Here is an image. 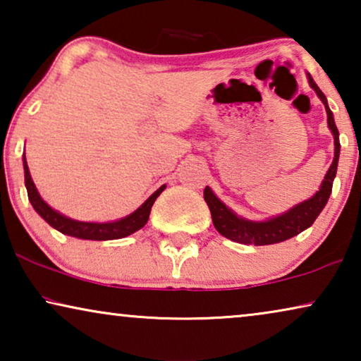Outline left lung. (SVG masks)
I'll return each instance as SVG.
<instances>
[{"label": "left lung", "mask_w": 361, "mask_h": 361, "mask_svg": "<svg viewBox=\"0 0 361 361\" xmlns=\"http://www.w3.org/2000/svg\"><path fill=\"white\" fill-rule=\"evenodd\" d=\"M309 83L315 90V93H317L320 100L324 102L325 111H327V123H329V128L334 133V141H335L334 162L332 166H330V169L327 171V174L324 177L322 185H320L317 194H315L312 199L305 200L302 204L295 205L294 209L286 212V214L274 216V219L266 220V221H250V220L240 219V216H236L233 212L224 204V202L216 199V195L209 189V187H205L204 199L210 209L212 220H214L216 231H219L220 235H224L225 238L236 241V243H241V245H255V246L279 243V241L293 238V236L299 235L300 231L309 228V226L315 221V219H317L320 212H322L325 204H327L329 197L332 194V185H334L335 174H337V164H338V156H340L338 130L337 126H335L332 111H330V108L327 105V98H325L322 90L315 85V82L312 80V77L310 75H309Z\"/></svg>", "instance_id": "8db88e82"}]
</instances>
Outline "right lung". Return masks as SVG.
Segmentation results:
<instances>
[{"label":"right lung","mask_w":361,"mask_h":361,"mask_svg":"<svg viewBox=\"0 0 361 361\" xmlns=\"http://www.w3.org/2000/svg\"><path fill=\"white\" fill-rule=\"evenodd\" d=\"M24 182H26L29 202L32 204L34 210H36L49 225L54 226V228L59 230L63 235L75 236V238H82V240H97V241L125 238V236L135 233V231L142 228V226L146 225L147 219H149L152 204H154V200L159 197L161 192L166 189V185L159 187V189H157L154 194H152L149 199L140 207V209L133 212L131 215L125 216V219L111 221V224H88V221H77V220L67 219V216L61 215L59 212L52 210L51 207L41 199V195H39L36 185H34V182L31 179V174H29L26 156H24Z\"/></svg>","instance_id":"1"}]
</instances>
